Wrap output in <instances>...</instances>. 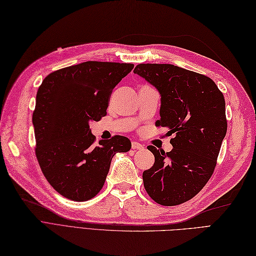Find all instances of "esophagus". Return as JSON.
<instances>
[{
  "instance_id": "obj_1",
  "label": "esophagus",
  "mask_w": 256,
  "mask_h": 256,
  "mask_svg": "<svg viewBox=\"0 0 256 256\" xmlns=\"http://www.w3.org/2000/svg\"><path fill=\"white\" fill-rule=\"evenodd\" d=\"M131 148H132L134 150H143L144 148V145L140 144L139 142H132V144H131Z\"/></svg>"
}]
</instances>
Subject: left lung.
I'll return each mask as SVG.
<instances>
[{
	"instance_id": "1",
	"label": "left lung",
	"mask_w": 256,
	"mask_h": 256,
	"mask_svg": "<svg viewBox=\"0 0 256 256\" xmlns=\"http://www.w3.org/2000/svg\"><path fill=\"white\" fill-rule=\"evenodd\" d=\"M134 74L160 94V120L168 129L172 148L164 153L154 146L153 167L143 172L150 197L162 206L192 199L211 178L227 131L225 99L210 78L174 64H138Z\"/></svg>"
}]
</instances>
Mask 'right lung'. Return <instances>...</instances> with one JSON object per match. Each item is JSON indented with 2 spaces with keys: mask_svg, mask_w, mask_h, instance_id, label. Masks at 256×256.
I'll return each instance as SVG.
<instances>
[{
  "mask_svg": "<svg viewBox=\"0 0 256 256\" xmlns=\"http://www.w3.org/2000/svg\"><path fill=\"white\" fill-rule=\"evenodd\" d=\"M132 64L86 61L44 78L32 122L43 174L60 195L85 202L101 190L116 153L131 148L126 136L94 143L89 124L106 115L115 86Z\"/></svg>",
  "mask_w": 256,
  "mask_h": 256,
  "instance_id": "right-lung-1",
  "label": "right lung"
}]
</instances>
